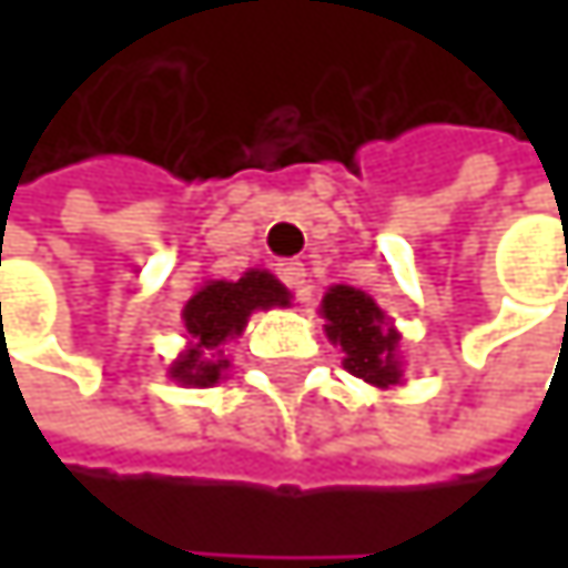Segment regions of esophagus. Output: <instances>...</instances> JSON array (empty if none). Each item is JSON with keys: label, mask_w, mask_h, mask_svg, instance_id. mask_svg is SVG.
<instances>
[{"label": "esophagus", "mask_w": 568, "mask_h": 568, "mask_svg": "<svg viewBox=\"0 0 568 568\" xmlns=\"http://www.w3.org/2000/svg\"><path fill=\"white\" fill-rule=\"evenodd\" d=\"M280 280H283L292 292H302V285H305V266L298 263V260H285V263H280Z\"/></svg>", "instance_id": "obj_1"}]
</instances>
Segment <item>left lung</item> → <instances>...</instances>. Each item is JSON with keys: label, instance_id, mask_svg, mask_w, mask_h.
Segmentation results:
<instances>
[{"label": "left lung", "instance_id": "obj_1", "mask_svg": "<svg viewBox=\"0 0 568 568\" xmlns=\"http://www.w3.org/2000/svg\"><path fill=\"white\" fill-rule=\"evenodd\" d=\"M322 315L328 318V338L342 345L345 368L355 378H365L378 388L400 382V365L395 355L397 332L388 328L385 312L375 305L372 295L352 285H335L322 298Z\"/></svg>", "mask_w": 568, "mask_h": 568}]
</instances>
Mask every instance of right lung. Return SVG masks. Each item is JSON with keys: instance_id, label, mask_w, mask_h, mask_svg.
<instances>
[{"instance_id": "1", "label": "right lung", "mask_w": 568, "mask_h": 568, "mask_svg": "<svg viewBox=\"0 0 568 568\" xmlns=\"http://www.w3.org/2000/svg\"><path fill=\"white\" fill-rule=\"evenodd\" d=\"M270 305H288V292L280 280L270 273H246L240 283H210L203 285L186 305H183V322L193 338L190 352L173 365V378L183 385L210 388L220 382L226 372L223 358V342L240 335L253 308H270Z\"/></svg>"}]
</instances>
